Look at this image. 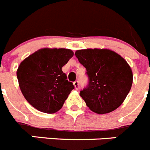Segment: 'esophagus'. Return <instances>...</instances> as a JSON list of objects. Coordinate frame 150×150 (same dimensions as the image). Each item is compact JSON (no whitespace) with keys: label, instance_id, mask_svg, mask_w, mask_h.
<instances>
[{"label":"esophagus","instance_id":"34e87169","mask_svg":"<svg viewBox=\"0 0 150 150\" xmlns=\"http://www.w3.org/2000/svg\"><path fill=\"white\" fill-rule=\"evenodd\" d=\"M74 88H75V89H79V82H78V81H75V82H74Z\"/></svg>","mask_w":150,"mask_h":150}]
</instances>
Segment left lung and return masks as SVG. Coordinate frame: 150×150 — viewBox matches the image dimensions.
<instances>
[{
	"mask_svg": "<svg viewBox=\"0 0 150 150\" xmlns=\"http://www.w3.org/2000/svg\"><path fill=\"white\" fill-rule=\"evenodd\" d=\"M75 54L89 76V85L79 93L87 106L97 114L117 109L132 87L133 75L127 62L108 48L77 50Z\"/></svg>",
	"mask_w": 150,
	"mask_h": 150,
	"instance_id": "8db88e82",
	"label": "left lung"
}]
</instances>
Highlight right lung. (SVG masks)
I'll use <instances>...</instances> for the list:
<instances>
[{"label": "right lung", "mask_w": 150, "mask_h": 150, "mask_svg": "<svg viewBox=\"0 0 150 150\" xmlns=\"http://www.w3.org/2000/svg\"><path fill=\"white\" fill-rule=\"evenodd\" d=\"M74 56L72 50L43 48L24 59L17 71L20 88L27 102L45 113L62 108L74 86L62 68Z\"/></svg>", "instance_id": "obj_1"}]
</instances>
